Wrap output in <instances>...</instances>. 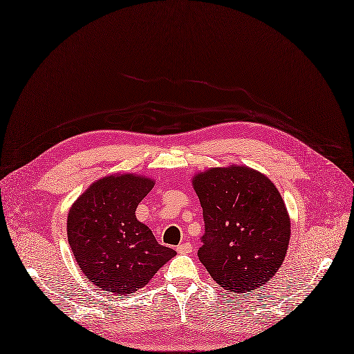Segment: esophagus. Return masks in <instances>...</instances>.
<instances>
[{"mask_svg":"<svg viewBox=\"0 0 354 354\" xmlns=\"http://www.w3.org/2000/svg\"><path fill=\"white\" fill-rule=\"evenodd\" d=\"M176 249H177L178 254H192L193 245L190 242H184V243H180Z\"/></svg>","mask_w":354,"mask_h":354,"instance_id":"esophagus-1","label":"esophagus"}]
</instances>
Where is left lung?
<instances>
[{
  "instance_id": "obj_1",
  "label": "left lung",
  "mask_w": 354,
  "mask_h": 354,
  "mask_svg": "<svg viewBox=\"0 0 354 354\" xmlns=\"http://www.w3.org/2000/svg\"><path fill=\"white\" fill-rule=\"evenodd\" d=\"M203 209L198 259L222 288L254 291L287 254L291 223L274 183L248 167L210 168L193 178Z\"/></svg>"
}]
</instances>
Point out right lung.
<instances>
[{
    "instance_id": "1",
    "label": "right lung",
    "mask_w": 354,
    "mask_h": 354,
    "mask_svg": "<svg viewBox=\"0 0 354 354\" xmlns=\"http://www.w3.org/2000/svg\"><path fill=\"white\" fill-rule=\"evenodd\" d=\"M154 181L133 176L100 178L67 216V239L83 274L96 287L125 295L142 288L176 250L160 245L136 217Z\"/></svg>"
}]
</instances>
